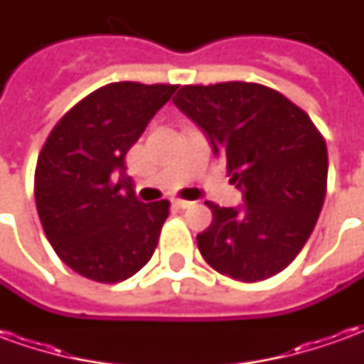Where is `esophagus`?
Instances as JSON below:
<instances>
[{
  "label": "esophagus",
  "mask_w": 364,
  "mask_h": 364,
  "mask_svg": "<svg viewBox=\"0 0 364 364\" xmlns=\"http://www.w3.org/2000/svg\"><path fill=\"white\" fill-rule=\"evenodd\" d=\"M191 205H193L191 200H185V198H173V206H177V208H189Z\"/></svg>",
  "instance_id": "34e87169"
}]
</instances>
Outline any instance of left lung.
<instances>
[{
  "instance_id": "1",
  "label": "left lung",
  "mask_w": 364,
  "mask_h": 364,
  "mask_svg": "<svg viewBox=\"0 0 364 364\" xmlns=\"http://www.w3.org/2000/svg\"><path fill=\"white\" fill-rule=\"evenodd\" d=\"M173 103L206 132L244 193L242 208L206 200L198 252L218 273L257 282L294 261L323 206L328 148L298 105L252 82L183 85Z\"/></svg>"
}]
</instances>
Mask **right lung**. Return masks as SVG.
Segmentation results:
<instances>
[{
  "label": "right lung",
  "instance_id": "obj_1",
  "mask_svg": "<svg viewBox=\"0 0 364 364\" xmlns=\"http://www.w3.org/2000/svg\"><path fill=\"white\" fill-rule=\"evenodd\" d=\"M177 87L107 83L56 122L38 154L35 200L44 234L85 279L127 281L156 252L169 200H138L124 156Z\"/></svg>",
  "mask_w": 364,
  "mask_h": 364
}]
</instances>
